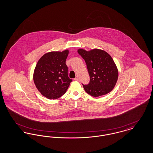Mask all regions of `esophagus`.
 Returning a JSON list of instances; mask_svg holds the SVG:
<instances>
[{
	"label": "esophagus",
	"instance_id": "34e87169",
	"mask_svg": "<svg viewBox=\"0 0 153 153\" xmlns=\"http://www.w3.org/2000/svg\"><path fill=\"white\" fill-rule=\"evenodd\" d=\"M74 80H76V81H78L79 80V77L77 76V77H76L75 78H74Z\"/></svg>",
	"mask_w": 153,
	"mask_h": 153
}]
</instances>
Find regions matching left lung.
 I'll return each mask as SVG.
<instances>
[{"instance_id": "left-lung-1", "label": "left lung", "mask_w": 153, "mask_h": 153, "mask_svg": "<svg viewBox=\"0 0 153 153\" xmlns=\"http://www.w3.org/2000/svg\"><path fill=\"white\" fill-rule=\"evenodd\" d=\"M77 52L85 60L90 76L89 83L83 85L85 92L99 97L112 91L118 79V69L109 54L98 49L89 51L79 49Z\"/></svg>"}]
</instances>
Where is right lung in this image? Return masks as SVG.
Returning <instances> with one entry per match:
<instances>
[{"label":"right lung","mask_w":153,"mask_h":153,"mask_svg":"<svg viewBox=\"0 0 153 153\" xmlns=\"http://www.w3.org/2000/svg\"><path fill=\"white\" fill-rule=\"evenodd\" d=\"M69 50L45 53L34 69L33 80L37 89L49 99H57L64 95L72 81L68 76L66 65Z\"/></svg>","instance_id":"1"}]
</instances>
